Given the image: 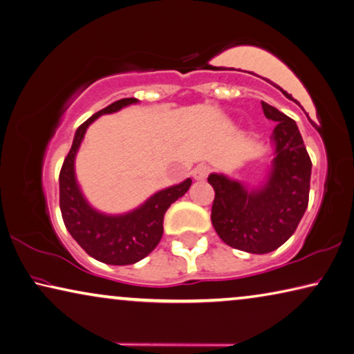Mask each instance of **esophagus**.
<instances>
[{
  "label": "esophagus",
  "instance_id": "obj_1",
  "mask_svg": "<svg viewBox=\"0 0 354 354\" xmlns=\"http://www.w3.org/2000/svg\"><path fill=\"white\" fill-rule=\"evenodd\" d=\"M210 166L208 165H198L193 169V178L194 180H205V178L208 177V174H210Z\"/></svg>",
  "mask_w": 354,
  "mask_h": 354
}]
</instances>
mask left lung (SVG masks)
I'll list each match as a JSON object with an SVG mask.
<instances>
[{
	"label": "left lung",
	"instance_id": "1",
	"mask_svg": "<svg viewBox=\"0 0 354 354\" xmlns=\"http://www.w3.org/2000/svg\"><path fill=\"white\" fill-rule=\"evenodd\" d=\"M266 119L277 125L271 135L273 160L257 188L213 172L212 224L225 245L251 254H266L283 245L303 218L309 202L312 161L297 122L262 102Z\"/></svg>",
	"mask_w": 354,
	"mask_h": 354
}]
</instances>
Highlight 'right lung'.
I'll use <instances>...</instances> for the list:
<instances>
[{"mask_svg":"<svg viewBox=\"0 0 354 354\" xmlns=\"http://www.w3.org/2000/svg\"><path fill=\"white\" fill-rule=\"evenodd\" d=\"M138 102V98H122L81 124L59 174V207L68 234L91 257L108 265H131L147 257L163 236L166 210L191 187V178H187L158 191L135 210L122 215L98 212L84 198L75 176V158L86 130L100 115L115 113Z\"/></svg>","mask_w":354,"mask_h":354,"instance_id":"obj_1","label":"right lung"}]
</instances>
